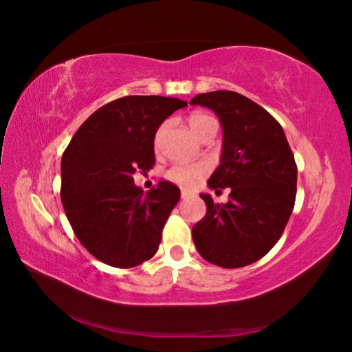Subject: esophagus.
Returning a JSON list of instances; mask_svg holds the SVG:
<instances>
[{
	"instance_id": "1",
	"label": "esophagus",
	"mask_w": 352,
	"mask_h": 352,
	"mask_svg": "<svg viewBox=\"0 0 352 352\" xmlns=\"http://www.w3.org/2000/svg\"><path fill=\"white\" fill-rule=\"evenodd\" d=\"M188 196H189V192L185 191V189H183V191H182V199H186Z\"/></svg>"
}]
</instances>
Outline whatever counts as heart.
I'll use <instances>...</instances> for the list:
<instances>
[{"label": "heart", "mask_w": 352, "mask_h": 352, "mask_svg": "<svg viewBox=\"0 0 352 352\" xmlns=\"http://www.w3.org/2000/svg\"><path fill=\"white\" fill-rule=\"evenodd\" d=\"M189 128H191L194 135L202 130L205 125L213 124L214 119L213 117L206 116L204 113H194L189 117ZM166 130V125L160 126V130L156 131L155 136V147H160V141L163 138V133ZM206 174V167L204 164H175L172 166L170 169L166 170V178L172 183H175L178 186L183 188H192L196 186L200 182V178Z\"/></svg>", "instance_id": "b5f03b06"}]
</instances>
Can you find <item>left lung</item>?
<instances>
[{
  "instance_id": "left-lung-1",
  "label": "left lung",
  "mask_w": 352,
  "mask_h": 352,
  "mask_svg": "<svg viewBox=\"0 0 352 352\" xmlns=\"http://www.w3.org/2000/svg\"><path fill=\"white\" fill-rule=\"evenodd\" d=\"M189 103L219 117L224 131L221 164L208 186L230 188L227 204L200 194L206 214L192 227L194 244L216 266H248L270 252L292 216L298 183L293 152L280 124L241 94H199Z\"/></svg>"
}]
</instances>
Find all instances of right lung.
Returning <instances> with one entry per match:
<instances>
[{
    "instance_id": "right-lung-1",
    "label": "right lung",
    "mask_w": 352,
    "mask_h": 352,
    "mask_svg": "<svg viewBox=\"0 0 352 352\" xmlns=\"http://www.w3.org/2000/svg\"><path fill=\"white\" fill-rule=\"evenodd\" d=\"M188 103L128 96L102 106L82 124L60 160V200L76 238L97 260L133 267L158 250L180 189L160 182L150 191L133 175L155 164L160 125Z\"/></svg>"
}]
</instances>
